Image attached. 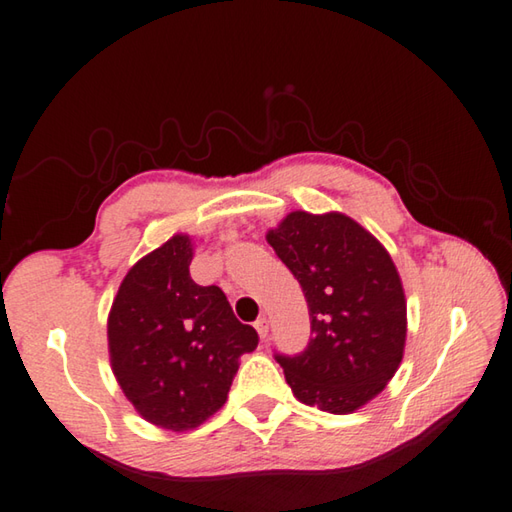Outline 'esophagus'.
Masks as SVG:
<instances>
[{"label":"esophagus","instance_id":"1","mask_svg":"<svg viewBox=\"0 0 512 512\" xmlns=\"http://www.w3.org/2000/svg\"><path fill=\"white\" fill-rule=\"evenodd\" d=\"M254 327H256V332H258V336H260V339H267V334H269V321H267V318L265 316H260L258 318V321L254 323Z\"/></svg>","mask_w":512,"mask_h":512}]
</instances>
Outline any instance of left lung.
Listing matches in <instances>:
<instances>
[{
	"label": "left lung",
	"instance_id": "left-lung-1",
	"mask_svg": "<svg viewBox=\"0 0 512 512\" xmlns=\"http://www.w3.org/2000/svg\"><path fill=\"white\" fill-rule=\"evenodd\" d=\"M267 243L301 283L312 339L301 354H274L305 406L350 414L397 372L406 345V296L390 254L343 214L292 211Z\"/></svg>",
	"mask_w": 512,
	"mask_h": 512
}]
</instances>
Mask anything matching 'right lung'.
Segmentation results:
<instances>
[{"label":"right lung","mask_w":512,"mask_h":512,"mask_svg":"<svg viewBox=\"0 0 512 512\" xmlns=\"http://www.w3.org/2000/svg\"><path fill=\"white\" fill-rule=\"evenodd\" d=\"M191 258L189 236L169 238L129 269L109 314L111 368L124 397L173 432L223 408L238 359L258 345L223 289L194 283Z\"/></svg>","instance_id":"right-lung-1"}]
</instances>
